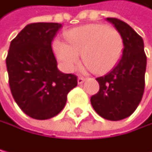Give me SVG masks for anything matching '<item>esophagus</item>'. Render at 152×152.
Listing matches in <instances>:
<instances>
[{
    "mask_svg": "<svg viewBox=\"0 0 152 152\" xmlns=\"http://www.w3.org/2000/svg\"><path fill=\"white\" fill-rule=\"evenodd\" d=\"M86 81V78H83V77H79L78 78V83H79V85H82V83Z\"/></svg>",
    "mask_w": 152,
    "mask_h": 152,
    "instance_id": "1",
    "label": "esophagus"
}]
</instances>
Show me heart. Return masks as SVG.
I'll return each instance as SVG.
<instances>
[{"instance_id":"obj_1","label":"heart","mask_w":152,"mask_h":152,"mask_svg":"<svg viewBox=\"0 0 152 152\" xmlns=\"http://www.w3.org/2000/svg\"><path fill=\"white\" fill-rule=\"evenodd\" d=\"M66 43L54 42V51L65 69H74L79 55L94 73L107 72L119 61L123 39L118 30L105 24H86L66 33Z\"/></svg>"}]
</instances>
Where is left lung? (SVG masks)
I'll list each match as a JSON object with an SVG mask.
<instances>
[{"label":"left lung","mask_w":152,"mask_h":152,"mask_svg":"<svg viewBox=\"0 0 152 152\" xmlns=\"http://www.w3.org/2000/svg\"><path fill=\"white\" fill-rule=\"evenodd\" d=\"M123 39L121 59L106 75L96 78L99 90L90 99L97 114L108 120L130 116L140 103L145 89L147 56L142 37L126 22L107 18Z\"/></svg>","instance_id":"1"}]
</instances>
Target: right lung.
I'll return each instance as SVG.
<instances>
[{
  "mask_svg": "<svg viewBox=\"0 0 152 152\" xmlns=\"http://www.w3.org/2000/svg\"><path fill=\"white\" fill-rule=\"evenodd\" d=\"M62 24L30 23L12 40L6 57L10 90L24 113L34 119L58 115L69 92L77 86V76L57 69L51 41Z\"/></svg>",
  "mask_w": 152,
  "mask_h": 152,
  "instance_id": "1",
  "label": "right lung"
}]
</instances>
